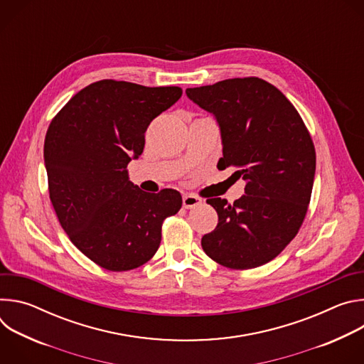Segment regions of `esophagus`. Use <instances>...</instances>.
<instances>
[{
    "mask_svg": "<svg viewBox=\"0 0 364 364\" xmlns=\"http://www.w3.org/2000/svg\"><path fill=\"white\" fill-rule=\"evenodd\" d=\"M201 204V200L193 194H184L183 196V207L184 209H193V207H197Z\"/></svg>",
    "mask_w": 364,
    "mask_h": 364,
    "instance_id": "esophagus-1",
    "label": "esophagus"
}]
</instances>
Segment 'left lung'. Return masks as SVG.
I'll return each mask as SVG.
<instances>
[{"mask_svg":"<svg viewBox=\"0 0 364 364\" xmlns=\"http://www.w3.org/2000/svg\"><path fill=\"white\" fill-rule=\"evenodd\" d=\"M187 97L216 119L223 157L219 170L236 167L245 194L207 198L219 223L201 237L218 264L250 269L277 257L298 233L316 176V149L299 114L274 85L236 77L187 87Z\"/></svg>","mask_w":364,"mask_h":364,"instance_id":"8db88e82","label":"left lung"}]
</instances>
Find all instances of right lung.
Here are the masks:
<instances>
[{
    "mask_svg": "<svg viewBox=\"0 0 364 364\" xmlns=\"http://www.w3.org/2000/svg\"><path fill=\"white\" fill-rule=\"evenodd\" d=\"M177 86L99 80L77 92L44 139L48 193L72 243L108 271L135 269L155 255L163 220L181 194L142 191L127 166L144 151L151 121L181 97Z\"/></svg>",
    "mask_w": 364,
    "mask_h": 364,
    "instance_id": "1",
    "label": "right lung"
}]
</instances>
